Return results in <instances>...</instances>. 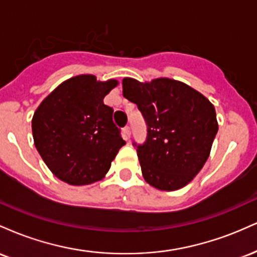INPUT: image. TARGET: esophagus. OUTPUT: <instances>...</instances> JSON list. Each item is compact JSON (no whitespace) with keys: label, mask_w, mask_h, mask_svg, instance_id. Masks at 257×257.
I'll return each mask as SVG.
<instances>
[{"label":"esophagus","mask_w":257,"mask_h":257,"mask_svg":"<svg viewBox=\"0 0 257 257\" xmlns=\"http://www.w3.org/2000/svg\"><path fill=\"white\" fill-rule=\"evenodd\" d=\"M123 131H124V134H125L126 138H131V134H132V133H131V126H128V125L124 126V129H123Z\"/></svg>","instance_id":"esophagus-1"}]
</instances>
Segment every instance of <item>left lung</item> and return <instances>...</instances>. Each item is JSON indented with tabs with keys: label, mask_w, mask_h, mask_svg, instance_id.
Returning <instances> with one entry per match:
<instances>
[{
	"label": "left lung",
	"mask_w": 257,
	"mask_h": 257,
	"mask_svg": "<svg viewBox=\"0 0 257 257\" xmlns=\"http://www.w3.org/2000/svg\"><path fill=\"white\" fill-rule=\"evenodd\" d=\"M122 84L124 98L137 104L147 125L144 144L133 143L144 179L162 191L184 187L210 155L219 129L214 105L175 79L124 78Z\"/></svg>",
	"instance_id": "8db88e82"
}]
</instances>
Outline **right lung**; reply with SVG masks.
Listing matches in <instances>:
<instances>
[{
  "label": "right lung",
  "mask_w": 257,
  "mask_h": 257,
  "mask_svg": "<svg viewBox=\"0 0 257 257\" xmlns=\"http://www.w3.org/2000/svg\"><path fill=\"white\" fill-rule=\"evenodd\" d=\"M118 82L79 75L65 81L47 96L32 117L38 153L61 181L89 185L106 175L125 144L112 120L113 110L104 98Z\"/></svg>",
  "instance_id": "add662e5"
}]
</instances>
